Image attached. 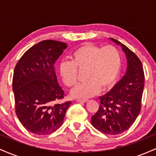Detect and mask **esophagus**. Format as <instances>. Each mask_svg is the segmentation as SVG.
Segmentation results:
<instances>
[{
	"label": "esophagus",
	"mask_w": 156,
	"mask_h": 156,
	"mask_svg": "<svg viewBox=\"0 0 156 156\" xmlns=\"http://www.w3.org/2000/svg\"><path fill=\"white\" fill-rule=\"evenodd\" d=\"M88 101V99H82V98H77L76 99V101L79 102V103H87Z\"/></svg>",
	"instance_id": "esophagus-1"
}]
</instances>
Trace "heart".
<instances>
[{"mask_svg":"<svg viewBox=\"0 0 156 156\" xmlns=\"http://www.w3.org/2000/svg\"><path fill=\"white\" fill-rule=\"evenodd\" d=\"M122 65L119 50L113 45L105 47L85 44L73 52L71 62L60 65V74L64 83L69 87L78 81V70L85 69V81L71 91L75 98H88L101 90L112 88L117 81Z\"/></svg>","mask_w":156,"mask_h":156,"instance_id":"obj_1","label":"heart"}]
</instances>
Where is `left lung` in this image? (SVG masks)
<instances>
[{
    "label": "left lung",
    "mask_w": 156,
    "mask_h": 156,
    "mask_svg": "<svg viewBox=\"0 0 156 156\" xmlns=\"http://www.w3.org/2000/svg\"><path fill=\"white\" fill-rule=\"evenodd\" d=\"M111 39L121 45L126 54L127 71L110 92L100 97L99 108L92 117L91 122L102 133L117 135L129 129L140 112L144 73L137 55L120 42Z\"/></svg>",
    "instance_id": "8db88e82"
}]
</instances>
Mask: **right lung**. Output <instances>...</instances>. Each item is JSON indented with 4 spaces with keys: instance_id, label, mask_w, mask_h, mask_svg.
Here are the masks:
<instances>
[{
    "instance_id": "right-lung-1",
    "label": "right lung",
    "mask_w": 156,
    "mask_h": 156,
    "mask_svg": "<svg viewBox=\"0 0 156 156\" xmlns=\"http://www.w3.org/2000/svg\"><path fill=\"white\" fill-rule=\"evenodd\" d=\"M67 47L58 41H42L30 48L15 66L12 89L16 114L23 127L36 135L58 130L72 103H58L65 94L55 71V62Z\"/></svg>"
}]
</instances>
